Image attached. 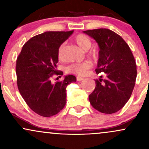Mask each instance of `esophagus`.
I'll return each mask as SVG.
<instances>
[{
  "mask_svg": "<svg viewBox=\"0 0 149 149\" xmlns=\"http://www.w3.org/2000/svg\"><path fill=\"white\" fill-rule=\"evenodd\" d=\"M84 78H83V77H80V76H77L76 77V80H78V81H81V80H83Z\"/></svg>",
  "mask_w": 149,
  "mask_h": 149,
  "instance_id": "34e87169",
  "label": "esophagus"
}]
</instances>
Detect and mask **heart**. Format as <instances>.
<instances>
[{
	"mask_svg": "<svg viewBox=\"0 0 149 149\" xmlns=\"http://www.w3.org/2000/svg\"><path fill=\"white\" fill-rule=\"evenodd\" d=\"M74 41L79 47L83 50H88L91 47L92 42L90 38L88 36L84 34H78L74 38ZM64 48L65 43L63 42L59 46L57 49V57L59 60H64ZM89 54L92 57L96 58L98 57V50L96 49H92L89 51ZM92 66V63L90 61H84L81 63H76L69 65L66 69L67 73H73V74L79 75V76H84L88 72Z\"/></svg>",
	"mask_w": 149,
	"mask_h": 149,
	"instance_id": "heart-1",
	"label": "heart"
}]
</instances>
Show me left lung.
<instances>
[{
  "label": "left lung",
  "mask_w": 149,
  "mask_h": 149,
  "mask_svg": "<svg viewBox=\"0 0 149 149\" xmlns=\"http://www.w3.org/2000/svg\"><path fill=\"white\" fill-rule=\"evenodd\" d=\"M83 33L95 39L100 47L97 74L106 79L95 80L96 87L89 95L90 104L101 113L111 114L120 110L130 98L136 78V65L129 45L118 34L108 29ZM102 78V76H100Z\"/></svg>",
  "instance_id": "1"
}]
</instances>
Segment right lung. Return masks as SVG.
I'll use <instances>...</instances> for the list:
<instances>
[{
  "label": "right lung",
  "mask_w": 149,
  "mask_h": 149,
  "mask_svg": "<svg viewBox=\"0 0 149 149\" xmlns=\"http://www.w3.org/2000/svg\"><path fill=\"white\" fill-rule=\"evenodd\" d=\"M73 32L46 31L35 36L24 45L17 59L19 91L30 109L43 117L62 110L66 103V86L76 81L72 75L55 83L50 79L54 74L63 75L57 70V49Z\"/></svg>",
  "instance_id": "right-lung-1"
}]
</instances>
